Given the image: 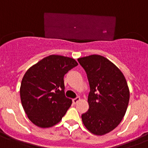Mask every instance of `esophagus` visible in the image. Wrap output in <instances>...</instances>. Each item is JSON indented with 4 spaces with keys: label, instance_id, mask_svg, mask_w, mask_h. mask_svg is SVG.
Here are the masks:
<instances>
[{
    "label": "esophagus",
    "instance_id": "obj_1",
    "mask_svg": "<svg viewBox=\"0 0 148 148\" xmlns=\"http://www.w3.org/2000/svg\"><path fill=\"white\" fill-rule=\"evenodd\" d=\"M79 101H80V98H79V97H77V98H75V99H72V101L74 104H75V103H77Z\"/></svg>",
    "mask_w": 148,
    "mask_h": 148
}]
</instances>
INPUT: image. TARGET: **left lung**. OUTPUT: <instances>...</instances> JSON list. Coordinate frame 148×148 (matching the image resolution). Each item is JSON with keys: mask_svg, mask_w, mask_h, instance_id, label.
I'll list each match as a JSON object with an SVG mask.
<instances>
[{"mask_svg": "<svg viewBox=\"0 0 148 148\" xmlns=\"http://www.w3.org/2000/svg\"><path fill=\"white\" fill-rule=\"evenodd\" d=\"M90 85L89 110L82 114L84 125L95 135L109 133L120 124L129 101L126 80L114 64L101 55L77 59Z\"/></svg>", "mask_w": 148, "mask_h": 148, "instance_id": "8db88e82", "label": "left lung"}]
</instances>
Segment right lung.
Wrapping results in <instances>:
<instances>
[{
    "mask_svg": "<svg viewBox=\"0 0 148 148\" xmlns=\"http://www.w3.org/2000/svg\"><path fill=\"white\" fill-rule=\"evenodd\" d=\"M77 65L71 58L52 55L26 71L20 86V99L33 123L49 128L61 121L72 103L65 96L63 77Z\"/></svg>",
    "mask_w": 148,
    "mask_h": 148,
    "instance_id": "obj_1",
    "label": "right lung"
}]
</instances>
